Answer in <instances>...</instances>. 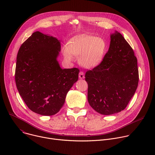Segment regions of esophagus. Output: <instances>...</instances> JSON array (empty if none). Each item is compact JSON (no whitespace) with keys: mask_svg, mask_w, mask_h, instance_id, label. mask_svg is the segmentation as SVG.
Segmentation results:
<instances>
[{"mask_svg":"<svg viewBox=\"0 0 155 155\" xmlns=\"http://www.w3.org/2000/svg\"><path fill=\"white\" fill-rule=\"evenodd\" d=\"M79 78L80 79H83L84 78V74L83 72L82 71H80V73H79Z\"/></svg>","mask_w":155,"mask_h":155,"instance_id":"esophagus-1","label":"esophagus"}]
</instances>
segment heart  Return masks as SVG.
<instances>
[{
    "label": "heart",
    "mask_w": 155,
    "mask_h": 155,
    "mask_svg": "<svg viewBox=\"0 0 155 155\" xmlns=\"http://www.w3.org/2000/svg\"><path fill=\"white\" fill-rule=\"evenodd\" d=\"M106 50V43L97 37L79 35L71 38L67 46L62 48V53L68 61L74 59V56H81L80 62L87 68H93L102 61Z\"/></svg>",
    "instance_id": "1"
}]
</instances>
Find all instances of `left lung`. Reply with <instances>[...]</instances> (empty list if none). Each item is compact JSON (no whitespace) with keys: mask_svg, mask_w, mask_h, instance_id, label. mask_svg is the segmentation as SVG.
<instances>
[{"mask_svg":"<svg viewBox=\"0 0 155 155\" xmlns=\"http://www.w3.org/2000/svg\"><path fill=\"white\" fill-rule=\"evenodd\" d=\"M137 59L119 32L111 35L110 47L101 63L85 74L87 101L99 114L120 112L135 94L139 83Z\"/></svg>","mask_w":155,"mask_h":155,"instance_id":"obj_1","label":"left lung"}]
</instances>
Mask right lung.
<instances>
[{
    "instance_id": "add662e5",
    "label": "right lung",
    "mask_w": 155,
    "mask_h": 155,
    "mask_svg": "<svg viewBox=\"0 0 155 155\" xmlns=\"http://www.w3.org/2000/svg\"><path fill=\"white\" fill-rule=\"evenodd\" d=\"M59 40L38 31L21 45L17 54L15 82L28 108L44 116L57 114L67 93L78 78V68H60L56 59Z\"/></svg>"
}]
</instances>
